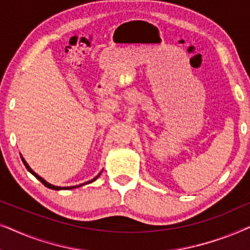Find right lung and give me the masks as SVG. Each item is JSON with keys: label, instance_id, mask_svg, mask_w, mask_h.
Wrapping results in <instances>:
<instances>
[{"label": "right lung", "instance_id": "add662e5", "mask_svg": "<svg viewBox=\"0 0 250 250\" xmlns=\"http://www.w3.org/2000/svg\"><path fill=\"white\" fill-rule=\"evenodd\" d=\"M21 160H22L23 165H25V166H26V168H27V169H28V170H29V172H30V173H32V174H33V175H34V176H35L37 180H40V181H41V182H42V183L44 184V186H45L46 188H49V189H52V190H62V189H74V188H77V187H81V186H83V184H80V186H75V187H67V188H61V187H56V186H52V184L47 183L45 180H43V179H42V177H41V176H39V175H37V174H36L35 172H34V170H33L32 168H30V167L28 166V164H27V163L25 162V159H23V158H22V157H21ZM100 174H101V173H100ZM100 174H99V175H98V176H95L93 180H91V181H88V182H86V184H87V183H91V182H93V181H95V180H97V179H98V177H99V176H100Z\"/></svg>", "mask_w": 250, "mask_h": 250}]
</instances>
